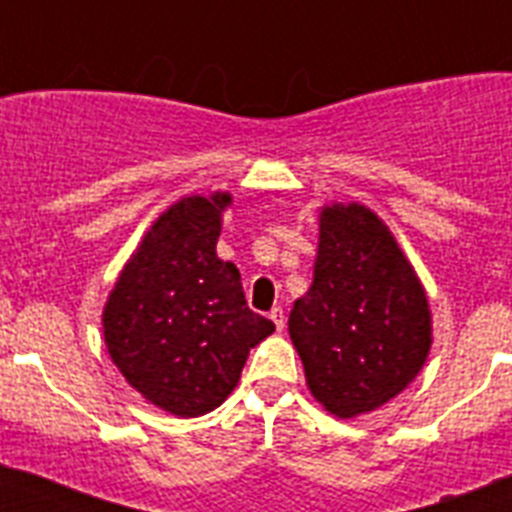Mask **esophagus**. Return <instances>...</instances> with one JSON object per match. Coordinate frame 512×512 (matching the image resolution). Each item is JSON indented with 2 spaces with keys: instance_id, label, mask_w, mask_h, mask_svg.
<instances>
[{
  "instance_id": "obj_1",
  "label": "esophagus",
  "mask_w": 512,
  "mask_h": 512,
  "mask_svg": "<svg viewBox=\"0 0 512 512\" xmlns=\"http://www.w3.org/2000/svg\"><path fill=\"white\" fill-rule=\"evenodd\" d=\"M269 318L274 320L277 330H284V323H287V320H284V310H282V307H274V310L269 312Z\"/></svg>"
}]
</instances>
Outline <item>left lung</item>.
Here are the masks:
<instances>
[{
	"label": "left lung",
	"instance_id": "8db88e82",
	"mask_svg": "<svg viewBox=\"0 0 512 512\" xmlns=\"http://www.w3.org/2000/svg\"><path fill=\"white\" fill-rule=\"evenodd\" d=\"M307 387L354 418L400 395L431 351V310L387 225L364 205L320 215L315 274L289 312Z\"/></svg>",
	"mask_w": 512,
	"mask_h": 512
}]
</instances>
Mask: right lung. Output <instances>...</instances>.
<instances>
[{
    "mask_svg": "<svg viewBox=\"0 0 512 512\" xmlns=\"http://www.w3.org/2000/svg\"><path fill=\"white\" fill-rule=\"evenodd\" d=\"M230 194L171 205L125 264L104 305V343L153 405L197 418L233 392L274 323L246 305L241 271L215 253Z\"/></svg>",
    "mask_w": 512,
    "mask_h": 512,
    "instance_id": "right-lung-1",
    "label": "right lung"
}]
</instances>
